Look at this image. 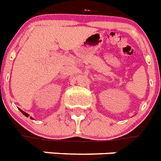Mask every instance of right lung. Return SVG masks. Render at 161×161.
<instances>
[{
  "mask_svg": "<svg viewBox=\"0 0 161 161\" xmlns=\"http://www.w3.org/2000/svg\"><path fill=\"white\" fill-rule=\"evenodd\" d=\"M19 110H20V111H21V112H22V113L23 114L25 115V116H26V117H29V116H30V115L28 114H26V113H25V112H24L23 110H22V109H19ZM31 119H33L32 118H31Z\"/></svg>",
  "mask_w": 161,
  "mask_h": 161,
  "instance_id": "obj_1",
  "label": "right lung"
}]
</instances>
